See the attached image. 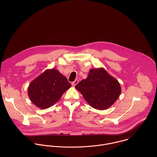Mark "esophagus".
Listing matches in <instances>:
<instances>
[{
  "instance_id": "1",
  "label": "esophagus",
  "mask_w": 157,
  "mask_h": 157,
  "mask_svg": "<svg viewBox=\"0 0 157 157\" xmlns=\"http://www.w3.org/2000/svg\"><path fill=\"white\" fill-rule=\"evenodd\" d=\"M78 82H79V80L76 79L75 81H73V82H71V84H72V86H76Z\"/></svg>"
}]
</instances>
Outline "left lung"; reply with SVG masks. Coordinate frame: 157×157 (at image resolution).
<instances>
[{
  "label": "left lung",
  "instance_id": "left-lung-1",
  "mask_svg": "<svg viewBox=\"0 0 157 157\" xmlns=\"http://www.w3.org/2000/svg\"><path fill=\"white\" fill-rule=\"evenodd\" d=\"M75 87L89 105L98 110L109 108L121 93L119 81L103 68L91 69L87 78Z\"/></svg>",
  "mask_w": 157,
  "mask_h": 157
}]
</instances>
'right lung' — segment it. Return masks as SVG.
I'll return each instance as SVG.
<instances>
[{"instance_id": "right-lung-1", "label": "right lung", "mask_w": 157, "mask_h": 157, "mask_svg": "<svg viewBox=\"0 0 157 157\" xmlns=\"http://www.w3.org/2000/svg\"><path fill=\"white\" fill-rule=\"evenodd\" d=\"M71 86L67 78L56 69H48L29 86L28 95L37 107L45 109L57 102Z\"/></svg>"}]
</instances>
